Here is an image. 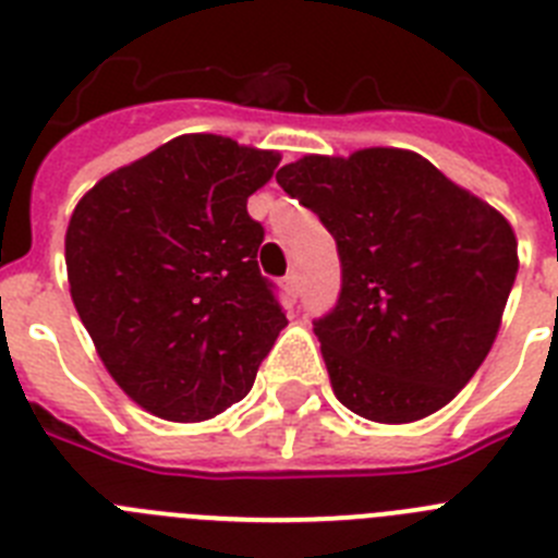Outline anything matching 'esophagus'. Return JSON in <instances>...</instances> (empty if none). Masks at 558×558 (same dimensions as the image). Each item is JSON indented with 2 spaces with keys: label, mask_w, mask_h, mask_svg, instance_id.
Masks as SVG:
<instances>
[{
  "label": "esophagus",
  "mask_w": 558,
  "mask_h": 558,
  "mask_svg": "<svg viewBox=\"0 0 558 558\" xmlns=\"http://www.w3.org/2000/svg\"><path fill=\"white\" fill-rule=\"evenodd\" d=\"M282 288H284V293L290 295V299H299V290H302V284H299V274L284 276Z\"/></svg>",
  "instance_id": "1"
}]
</instances>
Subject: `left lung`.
<instances>
[{"label":"left lung","instance_id":"obj_1","mask_svg":"<svg viewBox=\"0 0 558 558\" xmlns=\"http://www.w3.org/2000/svg\"><path fill=\"white\" fill-rule=\"evenodd\" d=\"M276 181L338 245V302L313 322L335 397L386 425L445 408L500 329L520 268L509 220L397 147L304 156Z\"/></svg>","mask_w":558,"mask_h":558}]
</instances>
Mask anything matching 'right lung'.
I'll return each mask as SVG.
<instances>
[{"label":"right lung","instance_id":"right-lung-1","mask_svg":"<svg viewBox=\"0 0 558 558\" xmlns=\"http://www.w3.org/2000/svg\"><path fill=\"white\" fill-rule=\"evenodd\" d=\"M276 165L274 150L186 133L97 181L72 211V302L108 374L153 416L204 422L240 402L288 324L248 215Z\"/></svg>","mask_w":558,"mask_h":558}]
</instances>
